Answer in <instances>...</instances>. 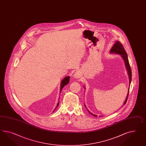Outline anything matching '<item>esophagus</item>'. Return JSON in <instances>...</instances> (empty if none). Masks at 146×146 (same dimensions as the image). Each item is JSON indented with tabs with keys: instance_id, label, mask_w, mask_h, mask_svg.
Instances as JSON below:
<instances>
[{
	"instance_id": "34e87169",
	"label": "esophagus",
	"mask_w": 146,
	"mask_h": 146,
	"mask_svg": "<svg viewBox=\"0 0 146 146\" xmlns=\"http://www.w3.org/2000/svg\"><path fill=\"white\" fill-rule=\"evenodd\" d=\"M73 76L75 78H80V72L79 71H75Z\"/></svg>"
}]
</instances>
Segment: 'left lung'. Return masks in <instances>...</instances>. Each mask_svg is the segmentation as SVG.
Listing matches in <instances>:
<instances>
[{
  "label": "left lung",
  "instance_id": "obj_1",
  "mask_svg": "<svg viewBox=\"0 0 146 146\" xmlns=\"http://www.w3.org/2000/svg\"><path fill=\"white\" fill-rule=\"evenodd\" d=\"M110 53L118 54L121 55L122 58L124 60L125 65V67H126V69H127V72H128V75H129V86H130L132 78L131 70V68H130V64H129V63L127 54L126 53V52H125V48H124V47L123 46L122 44L120 42H119V41L115 42V43L114 44L113 46H112V47L111 49ZM129 88H130V86H129L128 94H127V97H126V99L125 100V102L123 103V105H125V103H126V102H127V99H128V95H129ZM89 111V113L91 114L92 115H94V117H97V115L94 114H92V113H91V112H90L89 111ZM101 117H102V116H101Z\"/></svg>",
  "mask_w": 146,
  "mask_h": 146
}]
</instances>
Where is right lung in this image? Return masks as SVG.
Here are the masks:
<instances>
[{
    "mask_svg": "<svg viewBox=\"0 0 146 146\" xmlns=\"http://www.w3.org/2000/svg\"><path fill=\"white\" fill-rule=\"evenodd\" d=\"M70 76H66V77H65V78H64V79H63V80L61 81V84H60V92H61V91H62V89L64 88V86H66V85H67L68 83H69V81H70ZM58 105H59V102L57 103V106L55 107V109L54 110L53 112H54V111L56 110V108H57V107L58 106Z\"/></svg>",
    "mask_w": 146,
    "mask_h": 146,
    "instance_id": "right-lung-1",
    "label": "right lung"
}]
</instances>
